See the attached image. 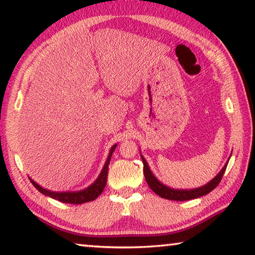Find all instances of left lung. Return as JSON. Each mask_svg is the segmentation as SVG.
I'll list each match as a JSON object with an SVG mask.
<instances>
[{"mask_svg": "<svg viewBox=\"0 0 255 255\" xmlns=\"http://www.w3.org/2000/svg\"><path fill=\"white\" fill-rule=\"evenodd\" d=\"M141 161H143V164H144V175H145L146 182H147V184L149 185V188L152 189L153 191L161 198H164V199H169V200H176V201L191 200V199H196V198H199V197H202L205 195H208V193L210 191H213V190L217 187L219 182L222 181V178H223L224 173H225L227 164H228V162H227L225 164V166L222 169V171L217 174V176L211 180L209 183L204 185V187L192 189V190H174V189H171L169 187H166V185L162 184L156 178H155L152 172H150L147 163H146L145 158L143 156H141Z\"/></svg>", "mask_w": 255, "mask_h": 255, "instance_id": "1", "label": "left lung"}]
</instances>
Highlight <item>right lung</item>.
<instances>
[{"instance_id":"1","label":"right lung","mask_w":255,"mask_h":255,"mask_svg":"<svg viewBox=\"0 0 255 255\" xmlns=\"http://www.w3.org/2000/svg\"><path fill=\"white\" fill-rule=\"evenodd\" d=\"M116 146H117V145H114L111 147L109 156H108L105 166H103L101 173H100V175H99V178L97 179L96 182H94L92 185H90L89 188L82 190V191H77V192H53V191H49V190H46L44 188H41L40 185H38L31 179H30V181H31V183L34 185V188H36L39 192H41L42 195L48 196L50 198H53V199H56V200H58L60 202H65V204L81 205V204H84V202L96 200L97 198L101 195L103 190H105V187L107 184V178H108V167H109L111 155H112V153H114Z\"/></svg>"}]
</instances>
